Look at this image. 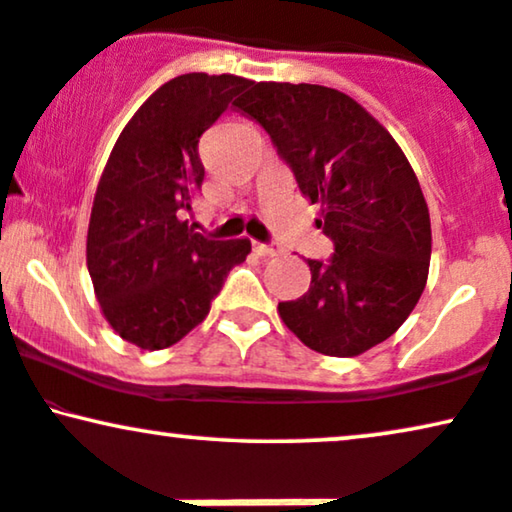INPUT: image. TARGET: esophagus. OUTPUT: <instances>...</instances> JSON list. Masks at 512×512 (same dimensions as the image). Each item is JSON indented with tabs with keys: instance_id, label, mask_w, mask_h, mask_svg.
Listing matches in <instances>:
<instances>
[{
	"instance_id": "esophagus-1",
	"label": "esophagus",
	"mask_w": 512,
	"mask_h": 512,
	"mask_svg": "<svg viewBox=\"0 0 512 512\" xmlns=\"http://www.w3.org/2000/svg\"><path fill=\"white\" fill-rule=\"evenodd\" d=\"M251 247H254V251L258 256H277L280 254V244H275V242H251Z\"/></svg>"
}]
</instances>
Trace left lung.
I'll return each instance as SVG.
<instances>
[{"label": "left lung", "instance_id": "left-lung-1", "mask_svg": "<svg viewBox=\"0 0 512 512\" xmlns=\"http://www.w3.org/2000/svg\"><path fill=\"white\" fill-rule=\"evenodd\" d=\"M237 108L268 131L298 190L322 202L329 261H308L310 289L280 303L284 324L322 355L353 357L383 343L423 294L430 214L395 138L341 91L254 82Z\"/></svg>", "mask_w": 512, "mask_h": 512}]
</instances>
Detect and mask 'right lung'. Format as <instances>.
<instances>
[{
	"label": "right lung",
	"instance_id": "add662e5",
	"mask_svg": "<svg viewBox=\"0 0 512 512\" xmlns=\"http://www.w3.org/2000/svg\"><path fill=\"white\" fill-rule=\"evenodd\" d=\"M251 82L188 72L129 119L98 183L86 265L105 320L124 341L162 350L209 315L249 240H209L190 225L204 181L199 138Z\"/></svg>",
	"mask_w": 512,
	"mask_h": 512
}]
</instances>
